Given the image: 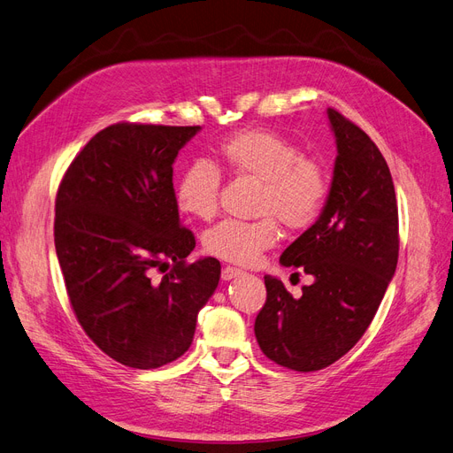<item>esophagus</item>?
I'll list each match as a JSON object with an SVG mask.
<instances>
[{"label": "esophagus", "mask_w": 453, "mask_h": 453, "mask_svg": "<svg viewBox=\"0 0 453 453\" xmlns=\"http://www.w3.org/2000/svg\"><path fill=\"white\" fill-rule=\"evenodd\" d=\"M242 273V270H239V268H234V266H224L222 268V280H233V278H237V275H241Z\"/></svg>", "instance_id": "esophagus-1"}]
</instances>
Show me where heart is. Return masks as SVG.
Here are the masks:
<instances>
[{"label": "heart", "instance_id": "b5f03b06", "mask_svg": "<svg viewBox=\"0 0 453 453\" xmlns=\"http://www.w3.org/2000/svg\"><path fill=\"white\" fill-rule=\"evenodd\" d=\"M222 165L234 175L261 181L257 212L261 219L224 220L203 234L212 257L234 265H251L278 242V219L288 229H307L324 211L329 180L324 166L307 159L285 136L266 129H242L222 141ZM220 170L209 161L192 163L178 183V203L198 220L219 212Z\"/></svg>", "mask_w": 453, "mask_h": 453}]
</instances>
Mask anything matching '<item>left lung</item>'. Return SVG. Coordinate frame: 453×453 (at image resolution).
I'll return each mask as SVG.
<instances>
[{
    "label": "left lung",
    "instance_id": "8db88e82",
    "mask_svg": "<svg viewBox=\"0 0 453 453\" xmlns=\"http://www.w3.org/2000/svg\"><path fill=\"white\" fill-rule=\"evenodd\" d=\"M327 116L339 151L329 198L280 257L314 281L292 298L281 280L265 275L266 302L253 327L265 356L296 372L322 370L359 342L398 265V203L385 157L344 114Z\"/></svg>",
    "mask_w": 453,
    "mask_h": 453
}]
</instances>
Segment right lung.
Returning a JSON list of instances; mask_svg holds the SVG:
<instances>
[{
    "label": "right lung",
    "instance_id": "1",
    "mask_svg": "<svg viewBox=\"0 0 453 453\" xmlns=\"http://www.w3.org/2000/svg\"><path fill=\"white\" fill-rule=\"evenodd\" d=\"M200 126L118 122L75 155L57 188L53 237L70 305L118 363L159 368L190 348L220 261L187 263L173 161Z\"/></svg>",
    "mask_w": 453,
    "mask_h": 453
}]
</instances>
